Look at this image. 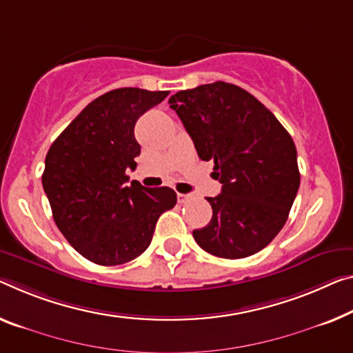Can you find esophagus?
<instances>
[{
	"mask_svg": "<svg viewBox=\"0 0 353 353\" xmlns=\"http://www.w3.org/2000/svg\"><path fill=\"white\" fill-rule=\"evenodd\" d=\"M176 197H178V202H180V203H186V202H188V200H189V199H191V197H189V195H188V194H178V195H176Z\"/></svg>",
	"mask_w": 353,
	"mask_h": 353,
	"instance_id": "1",
	"label": "esophagus"
}]
</instances>
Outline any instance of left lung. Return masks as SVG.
Instances as JSON below:
<instances>
[{
	"instance_id": "obj_1",
	"label": "left lung",
	"mask_w": 353,
	"mask_h": 353,
	"mask_svg": "<svg viewBox=\"0 0 353 353\" xmlns=\"http://www.w3.org/2000/svg\"><path fill=\"white\" fill-rule=\"evenodd\" d=\"M169 104L222 183L219 195L207 197L213 216L192 232L194 240L222 259L262 251L284 227L300 188L290 134L262 102L232 83L178 91Z\"/></svg>"
}]
</instances>
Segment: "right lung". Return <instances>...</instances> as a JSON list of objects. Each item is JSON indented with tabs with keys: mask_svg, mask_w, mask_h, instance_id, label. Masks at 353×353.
Segmentation results:
<instances>
[{
	"mask_svg": "<svg viewBox=\"0 0 353 353\" xmlns=\"http://www.w3.org/2000/svg\"><path fill=\"white\" fill-rule=\"evenodd\" d=\"M169 91L118 88L90 102L46 156L42 186L59 232L90 262L112 267L150 246L156 222L176 203L173 189L128 184L140 154L134 126Z\"/></svg>",
	"mask_w": 353,
	"mask_h": 353,
	"instance_id": "obj_1",
	"label": "right lung"
}]
</instances>
